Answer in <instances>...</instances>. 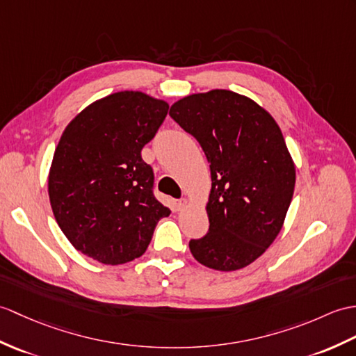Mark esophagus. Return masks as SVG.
<instances>
[{
  "mask_svg": "<svg viewBox=\"0 0 356 356\" xmlns=\"http://www.w3.org/2000/svg\"><path fill=\"white\" fill-rule=\"evenodd\" d=\"M186 200L185 198H179V200H175V208L177 209V211H180V209H184L185 206H186Z\"/></svg>",
  "mask_w": 356,
  "mask_h": 356,
  "instance_id": "1",
  "label": "esophagus"
}]
</instances>
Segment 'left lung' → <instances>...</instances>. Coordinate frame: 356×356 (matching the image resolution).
<instances>
[{
    "instance_id": "left-lung-1",
    "label": "left lung",
    "mask_w": 356,
    "mask_h": 356,
    "mask_svg": "<svg viewBox=\"0 0 356 356\" xmlns=\"http://www.w3.org/2000/svg\"><path fill=\"white\" fill-rule=\"evenodd\" d=\"M170 117L202 145L211 163L209 230L189 250L203 266L234 271L266 252L290 208L296 170L276 121L232 90L181 98Z\"/></svg>"
}]
</instances>
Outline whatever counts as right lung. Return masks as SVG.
<instances>
[{"instance_id":"add662e5","label":"right lung","mask_w":356,"mask_h":356,"mask_svg":"<svg viewBox=\"0 0 356 356\" xmlns=\"http://www.w3.org/2000/svg\"><path fill=\"white\" fill-rule=\"evenodd\" d=\"M167 113L165 102L126 90L90 104L65 129L49 170V203L65 236L89 258L107 266L139 258L171 213L140 156Z\"/></svg>"}]
</instances>
